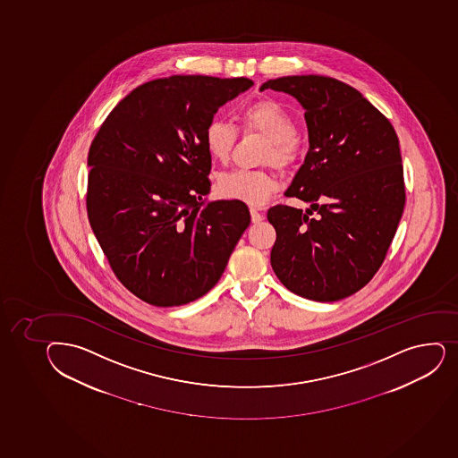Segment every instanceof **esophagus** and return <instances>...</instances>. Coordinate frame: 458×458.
I'll return each mask as SVG.
<instances>
[{
  "instance_id": "obj_1",
  "label": "esophagus",
  "mask_w": 458,
  "mask_h": 458,
  "mask_svg": "<svg viewBox=\"0 0 458 458\" xmlns=\"http://www.w3.org/2000/svg\"><path fill=\"white\" fill-rule=\"evenodd\" d=\"M250 221L254 222V224H259V222L263 221L265 219V216L261 215V213L257 210V208H250Z\"/></svg>"
}]
</instances>
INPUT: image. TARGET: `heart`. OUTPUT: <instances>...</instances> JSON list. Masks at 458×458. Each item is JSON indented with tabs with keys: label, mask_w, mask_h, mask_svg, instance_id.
Masks as SVG:
<instances>
[{
	"label": "heart",
	"mask_w": 458,
	"mask_h": 458,
	"mask_svg": "<svg viewBox=\"0 0 458 458\" xmlns=\"http://www.w3.org/2000/svg\"><path fill=\"white\" fill-rule=\"evenodd\" d=\"M242 126L270 140L266 161L288 166L297 156L296 122L287 109L275 100H259L248 105L239 114ZM236 129L230 123L213 118L204 131V146L208 155L219 162L228 161L236 144ZM276 189L274 175L265 171L237 170L219 180V192L228 199H236L252 208H261L269 201Z\"/></svg>",
	"instance_id": "1"
}]
</instances>
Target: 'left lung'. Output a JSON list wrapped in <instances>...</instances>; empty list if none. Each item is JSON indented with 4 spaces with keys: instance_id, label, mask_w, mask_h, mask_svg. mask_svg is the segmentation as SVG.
<instances>
[{
    "instance_id": "obj_1",
    "label": "left lung",
    "mask_w": 458,
    "mask_h": 458,
    "mask_svg": "<svg viewBox=\"0 0 458 458\" xmlns=\"http://www.w3.org/2000/svg\"><path fill=\"white\" fill-rule=\"evenodd\" d=\"M267 89L305 109L310 150L285 195L311 203L305 213L269 208L270 265L297 296L335 302L369 283L395 236L406 203L400 142L389 120L341 81L283 76L259 91Z\"/></svg>"
}]
</instances>
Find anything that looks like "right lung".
<instances>
[{"label":"right lung","instance_id":"obj_1","mask_svg":"<svg viewBox=\"0 0 458 458\" xmlns=\"http://www.w3.org/2000/svg\"><path fill=\"white\" fill-rule=\"evenodd\" d=\"M246 78L174 75L131 91L89 151L87 213L120 283L155 307L210 292L250 216L241 201H208L204 131Z\"/></svg>","mask_w":458,"mask_h":458}]
</instances>
